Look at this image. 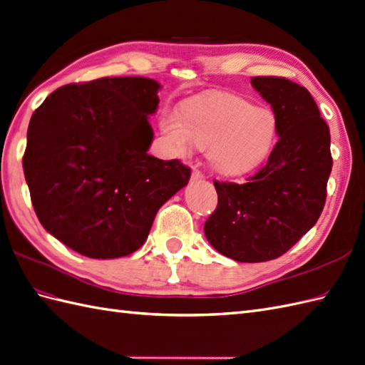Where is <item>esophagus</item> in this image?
I'll use <instances>...</instances> for the list:
<instances>
[{
  "label": "esophagus",
  "mask_w": 365,
  "mask_h": 365,
  "mask_svg": "<svg viewBox=\"0 0 365 365\" xmlns=\"http://www.w3.org/2000/svg\"><path fill=\"white\" fill-rule=\"evenodd\" d=\"M204 175H202V172H200V170H197V168H195V170L192 172V181H197V180H201Z\"/></svg>",
  "instance_id": "1"
}]
</instances>
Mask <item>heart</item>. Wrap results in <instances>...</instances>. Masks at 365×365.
<instances>
[{"mask_svg":"<svg viewBox=\"0 0 365 365\" xmlns=\"http://www.w3.org/2000/svg\"><path fill=\"white\" fill-rule=\"evenodd\" d=\"M161 128L178 155L197 144L207 148L212 168L240 175L268 156L277 136V119L272 110L238 96L210 94L187 101L181 111H164Z\"/></svg>","mask_w":365,"mask_h":365,"instance_id":"heart-1","label":"heart"}]
</instances>
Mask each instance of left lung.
<instances>
[{
	"label": "left lung",
	"mask_w": 365,
	"mask_h": 365,
	"mask_svg": "<svg viewBox=\"0 0 365 365\" xmlns=\"http://www.w3.org/2000/svg\"><path fill=\"white\" fill-rule=\"evenodd\" d=\"M251 83L272 106L279 140L247 181H213L218 204L204 225L220 254L243 263L277 259L316 225L333 165L330 130L307 88L274 76Z\"/></svg>",
	"instance_id": "left-lung-1"
}]
</instances>
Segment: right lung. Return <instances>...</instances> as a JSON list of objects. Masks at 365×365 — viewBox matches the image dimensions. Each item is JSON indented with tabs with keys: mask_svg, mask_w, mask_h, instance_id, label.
Returning <instances> with one entry per match:
<instances>
[{
	"mask_svg": "<svg viewBox=\"0 0 365 365\" xmlns=\"http://www.w3.org/2000/svg\"><path fill=\"white\" fill-rule=\"evenodd\" d=\"M159 88L153 78L102 77L61 86L34 111L23 156L32 206L73 251H138L159 207L187 185V165L147 153Z\"/></svg>",
	"mask_w": 365,
	"mask_h": 365,
	"instance_id": "obj_1",
	"label": "right lung"
}]
</instances>
